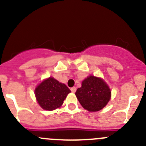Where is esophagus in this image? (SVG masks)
Instances as JSON below:
<instances>
[{
    "label": "esophagus",
    "instance_id": "1",
    "mask_svg": "<svg viewBox=\"0 0 146 146\" xmlns=\"http://www.w3.org/2000/svg\"><path fill=\"white\" fill-rule=\"evenodd\" d=\"M76 90H77V88H76L75 87H72V88H71V91H72V92H75Z\"/></svg>",
    "mask_w": 146,
    "mask_h": 146
}]
</instances>
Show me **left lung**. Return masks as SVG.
Listing matches in <instances>:
<instances>
[{
  "label": "left lung",
  "instance_id": "8db88e82",
  "mask_svg": "<svg viewBox=\"0 0 146 146\" xmlns=\"http://www.w3.org/2000/svg\"><path fill=\"white\" fill-rule=\"evenodd\" d=\"M75 95L84 109L90 112L102 110L110 100L111 92L103 80L90 76L82 83Z\"/></svg>",
  "mask_w": 146,
  "mask_h": 146
}]
</instances>
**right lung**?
<instances>
[{"label":"right lung","mask_w":146,"mask_h":146,"mask_svg":"<svg viewBox=\"0 0 146 146\" xmlns=\"http://www.w3.org/2000/svg\"><path fill=\"white\" fill-rule=\"evenodd\" d=\"M70 90L53 77L43 81L35 90L38 103L46 110H53L63 104Z\"/></svg>","instance_id":"right-lung-1"}]
</instances>
